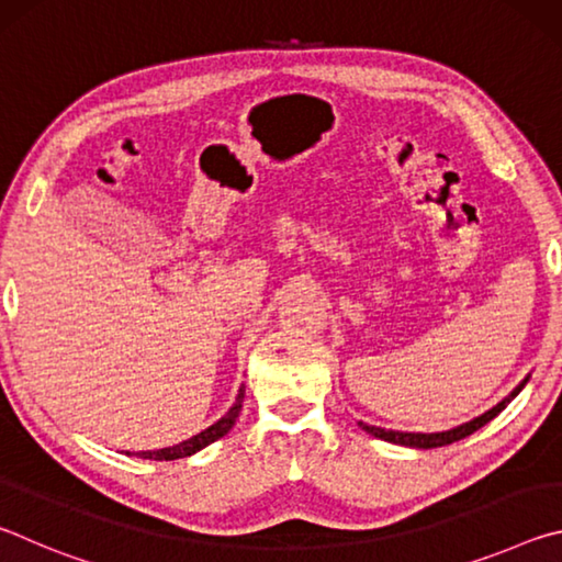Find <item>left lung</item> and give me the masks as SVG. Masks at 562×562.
Returning <instances> with one entry per match:
<instances>
[{
	"label": "left lung",
	"instance_id": "1",
	"mask_svg": "<svg viewBox=\"0 0 562 562\" xmlns=\"http://www.w3.org/2000/svg\"><path fill=\"white\" fill-rule=\"evenodd\" d=\"M528 379H522V382L513 389V392L503 398L501 404H496L493 408H488L486 414L475 416L473 422L469 424H461L456 426V429H449V431H436V434H412V431H392V429H382V426H369L364 422H359L361 429H364L367 434L376 436V439L382 441H389V443H398V446H408V449H439V446H446V443H453V441H461L465 439V436H471L473 431H479L481 426H486L491 418H496L503 408H506L513 398H516L520 394V389L526 386Z\"/></svg>",
	"mask_w": 562,
	"mask_h": 562
}]
</instances>
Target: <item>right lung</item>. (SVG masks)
<instances>
[{
	"label": "right lung",
	"instance_id": "obj_1",
	"mask_svg": "<svg viewBox=\"0 0 562 562\" xmlns=\"http://www.w3.org/2000/svg\"><path fill=\"white\" fill-rule=\"evenodd\" d=\"M243 398H245V386H240L235 404L227 408L225 416L217 418V422L213 426H207L205 431L190 436L188 441H180L176 446H168V449H158V451H138V453L126 451V456H138V459H148V461H176V459H186V456H193V453H198L201 449H205L207 443L223 439V436L233 429L235 418L240 416Z\"/></svg>",
	"mask_w": 562,
	"mask_h": 562
}]
</instances>
